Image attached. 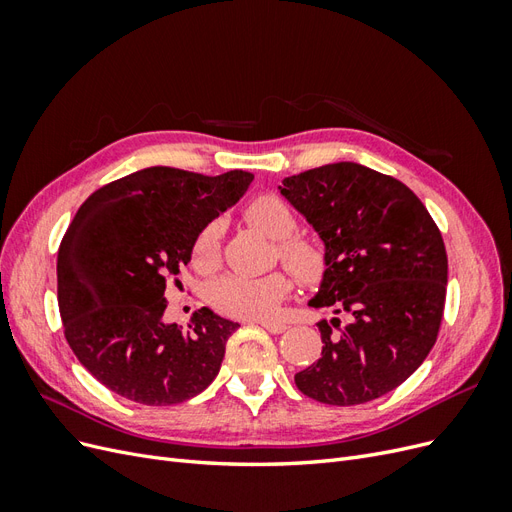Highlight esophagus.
<instances>
[{"label":"esophagus","instance_id":"obj_1","mask_svg":"<svg viewBox=\"0 0 512 512\" xmlns=\"http://www.w3.org/2000/svg\"><path fill=\"white\" fill-rule=\"evenodd\" d=\"M262 324V327H265L269 333H284L288 327H286V324L284 322H260Z\"/></svg>","mask_w":512,"mask_h":512}]
</instances>
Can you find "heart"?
<instances>
[{
	"mask_svg": "<svg viewBox=\"0 0 512 512\" xmlns=\"http://www.w3.org/2000/svg\"><path fill=\"white\" fill-rule=\"evenodd\" d=\"M245 222L275 239V256L301 284H314L327 269V256L322 247L297 235V213L284 198L273 194L256 196L243 209ZM220 237L222 224L209 222L192 247V262L200 271H213L220 262ZM288 292V280L282 273H269L262 277H250L230 273L213 282L209 288V301L220 314L245 320L271 318Z\"/></svg>",
	"mask_w": 512,
	"mask_h": 512,
	"instance_id": "1",
	"label": "heart"
}]
</instances>
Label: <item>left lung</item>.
<instances>
[{
	"mask_svg": "<svg viewBox=\"0 0 512 512\" xmlns=\"http://www.w3.org/2000/svg\"><path fill=\"white\" fill-rule=\"evenodd\" d=\"M280 190L327 245L309 305L350 316L318 322L322 354L294 382L329 406L391 393L438 339L448 275L440 228L408 185L354 162L286 177Z\"/></svg>",
	"mask_w": 512,
	"mask_h": 512,
	"instance_id": "1",
	"label": "left lung"
}]
</instances>
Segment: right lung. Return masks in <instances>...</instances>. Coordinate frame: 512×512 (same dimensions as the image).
Returning <instances> with one entry per match:
<instances>
[{"instance_id": "add662e5", "label": "right lung", "mask_w": 512, "mask_h": 512, "mask_svg": "<svg viewBox=\"0 0 512 512\" xmlns=\"http://www.w3.org/2000/svg\"><path fill=\"white\" fill-rule=\"evenodd\" d=\"M254 175L205 177L151 166L102 185L76 211L57 252V301L76 359L108 391L143 406H173L218 376L239 329L209 307L188 331L162 320L164 290L220 211Z\"/></svg>"}]
</instances>
